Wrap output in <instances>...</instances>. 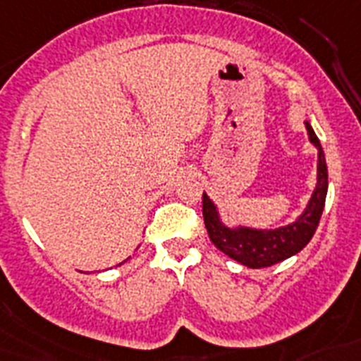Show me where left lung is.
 I'll use <instances>...</instances> for the list:
<instances>
[{"label": "left lung", "instance_id": "1", "mask_svg": "<svg viewBox=\"0 0 361 361\" xmlns=\"http://www.w3.org/2000/svg\"><path fill=\"white\" fill-rule=\"evenodd\" d=\"M307 139L317 148V183L302 213L293 222L280 228H252L245 224H226L221 209L204 192V222L211 243L228 257L235 259L248 269H263L276 265L287 257L295 256L312 241L324 209L328 192V169L323 146L312 124L304 120Z\"/></svg>", "mask_w": 361, "mask_h": 361}]
</instances>
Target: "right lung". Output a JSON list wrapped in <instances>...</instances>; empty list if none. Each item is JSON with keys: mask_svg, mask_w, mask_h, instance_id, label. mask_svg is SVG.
Instances as JSON below:
<instances>
[{"mask_svg": "<svg viewBox=\"0 0 361 361\" xmlns=\"http://www.w3.org/2000/svg\"><path fill=\"white\" fill-rule=\"evenodd\" d=\"M128 259H130V257H128ZM128 259H126V262H128ZM126 262H122V263H126ZM122 263H120V265H122Z\"/></svg>", "mask_w": 361, "mask_h": 361, "instance_id": "obj_1", "label": "right lung"}]
</instances>
